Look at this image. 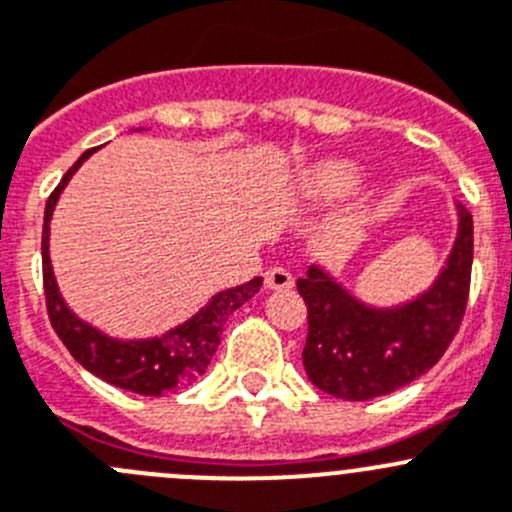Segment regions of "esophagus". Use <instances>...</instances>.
<instances>
[{
  "label": "esophagus",
  "mask_w": 512,
  "mask_h": 512,
  "mask_svg": "<svg viewBox=\"0 0 512 512\" xmlns=\"http://www.w3.org/2000/svg\"><path fill=\"white\" fill-rule=\"evenodd\" d=\"M264 281H266V289H274V291H286L294 286V276H291L286 269H281V266H274V269L266 271Z\"/></svg>",
  "instance_id": "34e87169"
}]
</instances>
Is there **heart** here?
<instances>
[{
	"instance_id": "obj_1",
	"label": "heart",
	"mask_w": 512,
	"mask_h": 512,
	"mask_svg": "<svg viewBox=\"0 0 512 512\" xmlns=\"http://www.w3.org/2000/svg\"><path fill=\"white\" fill-rule=\"evenodd\" d=\"M362 183V173L344 160H326L304 170L296 180V198L306 203H326L349 196Z\"/></svg>"
}]
</instances>
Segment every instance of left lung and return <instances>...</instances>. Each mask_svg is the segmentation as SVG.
<instances>
[{"label":"left lung","instance_id":"obj_1","mask_svg":"<svg viewBox=\"0 0 512 512\" xmlns=\"http://www.w3.org/2000/svg\"><path fill=\"white\" fill-rule=\"evenodd\" d=\"M472 271V216L457 203V236L427 291L405 304H364L319 264L296 289L309 311L304 369L321 392L367 402L435 367L465 316Z\"/></svg>","mask_w":512,"mask_h":512}]
</instances>
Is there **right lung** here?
I'll use <instances>...</instances> for the list:
<instances>
[{
    "label": "right lung",
    "instance_id": "1",
    "mask_svg": "<svg viewBox=\"0 0 512 512\" xmlns=\"http://www.w3.org/2000/svg\"><path fill=\"white\" fill-rule=\"evenodd\" d=\"M95 148L85 150L60 180V186L52 191L45 206V226H42V279H45L47 314H50L52 329L62 339L72 357L92 372L95 377L105 379L113 387L128 389V392L145 394V397H160L173 389L188 387L206 374L218 344H221L223 324L228 316L246 304L253 294H259L264 279L256 276L248 284L233 286V289L218 291L208 299L198 314L178 324L170 332L150 339H113L82 321L70 306L65 304L57 286L55 271L50 261V221L55 213L60 193L70 183L75 170L85 163Z\"/></svg>",
    "mask_w": 512,
    "mask_h": 512
}]
</instances>
